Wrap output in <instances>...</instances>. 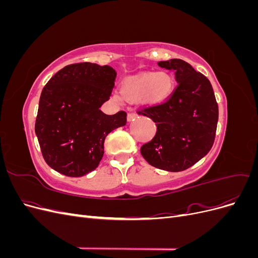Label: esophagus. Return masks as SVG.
Segmentation results:
<instances>
[{
    "label": "esophagus",
    "mask_w": 258,
    "mask_h": 258,
    "mask_svg": "<svg viewBox=\"0 0 258 258\" xmlns=\"http://www.w3.org/2000/svg\"><path fill=\"white\" fill-rule=\"evenodd\" d=\"M137 117H138V114H137V113H129V114L127 115V120H128V121H131V120L136 119Z\"/></svg>",
    "instance_id": "1"
}]
</instances>
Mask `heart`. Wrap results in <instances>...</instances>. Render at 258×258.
Here are the masks:
<instances>
[{
  "instance_id": "1",
  "label": "heart",
  "mask_w": 258,
  "mask_h": 258,
  "mask_svg": "<svg viewBox=\"0 0 258 258\" xmlns=\"http://www.w3.org/2000/svg\"><path fill=\"white\" fill-rule=\"evenodd\" d=\"M174 88L172 76L166 72H147L124 81L119 88L121 98L140 100L145 105H159L169 99Z\"/></svg>"
}]
</instances>
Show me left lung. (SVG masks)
Here are the masks:
<instances>
[{
    "mask_svg": "<svg viewBox=\"0 0 258 258\" xmlns=\"http://www.w3.org/2000/svg\"><path fill=\"white\" fill-rule=\"evenodd\" d=\"M158 66L174 71L177 86L166 102L139 112L157 126L141 154L151 166L178 172L194 166L212 148L218 106L210 81L189 63L171 59Z\"/></svg>",
    "mask_w": 258,
    "mask_h": 258,
    "instance_id": "left-lung-1",
    "label": "left lung"
}]
</instances>
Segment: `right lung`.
<instances>
[{
	"mask_svg": "<svg viewBox=\"0 0 258 258\" xmlns=\"http://www.w3.org/2000/svg\"><path fill=\"white\" fill-rule=\"evenodd\" d=\"M116 71L90 62L64 67L42 90L35 135L43 157L57 172L80 177L95 170L104 154V140L126 124L127 114L99 110L110 99Z\"/></svg>",
	"mask_w": 258,
	"mask_h": 258,
	"instance_id": "1",
	"label": "right lung"
}]
</instances>
